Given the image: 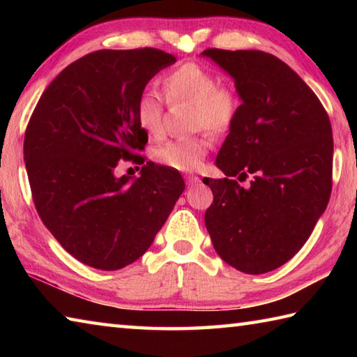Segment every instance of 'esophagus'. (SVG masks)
<instances>
[{"label": "esophagus", "instance_id": "obj_1", "mask_svg": "<svg viewBox=\"0 0 357 357\" xmlns=\"http://www.w3.org/2000/svg\"><path fill=\"white\" fill-rule=\"evenodd\" d=\"M185 181H187L188 185H196V184L201 183V178L196 176V174H187Z\"/></svg>", "mask_w": 357, "mask_h": 357}]
</instances>
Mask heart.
<instances>
[{"mask_svg": "<svg viewBox=\"0 0 357 357\" xmlns=\"http://www.w3.org/2000/svg\"><path fill=\"white\" fill-rule=\"evenodd\" d=\"M162 92L169 102L192 104V127L210 133L229 132L238 118L241 101L229 86L218 84L216 75L198 63H184L164 75ZM162 98L150 89L142 90L136 101V121L150 136L162 133ZM210 150L206 136L173 139L155 149L159 164L174 170L192 172L202 164Z\"/></svg>", "mask_w": 357, "mask_h": 357, "instance_id": "b5f03b06", "label": "heart"}]
</instances>
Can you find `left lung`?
Instances as JSON below:
<instances>
[{
	"label": "left lung",
	"mask_w": 357,
	"mask_h": 357,
	"mask_svg": "<svg viewBox=\"0 0 357 357\" xmlns=\"http://www.w3.org/2000/svg\"><path fill=\"white\" fill-rule=\"evenodd\" d=\"M234 79L238 118L216 158L222 179L206 227L233 268L262 275L288 262L312 234L331 193L333 135L319 98L293 69L261 50L207 49ZM252 176L242 188L236 180Z\"/></svg>",
	"instance_id": "left-lung-1"
}]
</instances>
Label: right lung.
Returning <instances> with one entry per match:
<instances>
[{
    "label": "right lung",
    "mask_w": 357,
    "mask_h": 357,
    "mask_svg": "<svg viewBox=\"0 0 357 357\" xmlns=\"http://www.w3.org/2000/svg\"><path fill=\"white\" fill-rule=\"evenodd\" d=\"M174 63L151 47L92 52L50 82L30 116L24 161L36 211L89 267L113 271L139 259L184 192L179 172L151 161L139 178L115 174L119 161L142 159L149 136L136 101Z\"/></svg>",
    "instance_id": "1"
}]
</instances>
